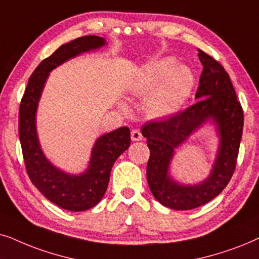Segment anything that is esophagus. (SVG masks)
Masks as SVG:
<instances>
[{
    "label": "esophagus",
    "mask_w": 259,
    "mask_h": 259,
    "mask_svg": "<svg viewBox=\"0 0 259 259\" xmlns=\"http://www.w3.org/2000/svg\"><path fill=\"white\" fill-rule=\"evenodd\" d=\"M132 140L133 141H141L142 140V134L139 129L132 130Z\"/></svg>",
    "instance_id": "esophagus-1"
}]
</instances>
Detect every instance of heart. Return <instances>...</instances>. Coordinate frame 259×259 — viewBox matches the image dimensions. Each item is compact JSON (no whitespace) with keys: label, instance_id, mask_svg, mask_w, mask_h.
Wrapping results in <instances>:
<instances>
[{"label":"heart","instance_id":"1","mask_svg":"<svg viewBox=\"0 0 259 259\" xmlns=\"http://www.w3.org/2000/svg\"><path fill=\"white\" fill-rule=\"evenodd\" d=\"M194 77L188 67L165 57L144 66L130 86V94L147 99L146 112L153 118H164L180 110L191 96Z\"/></svg>","mask_w":259,"mask_h":259}]
</instances>
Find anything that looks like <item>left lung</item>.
Segmentation results:
<instances>
[{
  "label": "left lung",
  "instance_id": "1",
  "mask_svg": "<svg viewBox=\"0 0 259 259\" xmlns=\"http://www.w3.org/2000/svg\"><path fill=\"white\" fill-rule=\"evenodd\" d=\"M198 52L204 67L195 94L199 101L168 118L144 124L141 129L150 149L147 164L150 191L160 204L178 211L207 204L223 192L236 169L243 135V108L229 73L211 55L201 50ZM209 118L219 124L221 134L220 153L212 173L199 185H178L166 175L174 149Z\"/></svg>",
  "mask_w": 259,
  "mask_h": 259
}]
</instances>
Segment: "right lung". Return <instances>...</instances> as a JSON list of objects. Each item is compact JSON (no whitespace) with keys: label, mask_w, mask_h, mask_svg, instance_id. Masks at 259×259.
<instances>
[{"label":"right lung","mask_w":259,"mask_h":259,"mask_svg":"<svg viewBox=\"0 0 259 259\" xmlns=\"http://www.w3.org/2000/svg\"><path fill=\"white\" fill-rule=\"evenodd\" d=\"M103 45H105L103 37L86 35L60 46L34 70L20 103L19 137L27 174L50 201L67 211H86L101 201L108 188L113 163L130 146V130L122 126L99 137L92 149L89 169L75 177L53 167L41 151L35 130L36 106L47 75L53 68L79 53Z\"/></svg>","instance_id":"obj_1"}]
</instances>
